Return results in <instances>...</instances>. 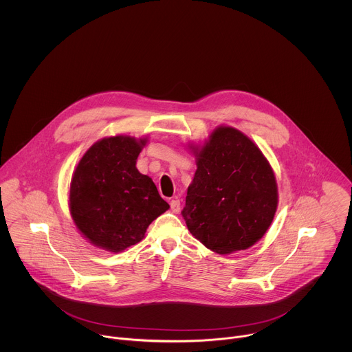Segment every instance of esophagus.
<instances>
[{
  "mask_svg": "<svg viewBox=\"0 0 352 352\" xmlns=\"http://www.w3.org/2000/svg\"><path fill=\"white\" fill-rule=\"evenodd\" d=\"M170 210H172V212H175V214H177V212L180 211V201H179V199L170 201Z\"/></svg>",
  "mask_w": 352,
  "mask_h": 352,
  "instance_id": "34e87169",
  "label": "esophagus"
}]
</instances>
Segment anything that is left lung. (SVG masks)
I'll list each match as a JSON object with an SVG mask.
<instances>
[{
	"instance_id": "1",
	"label": "left lung",
	"mask_w": 352,
	"mask_h": 352,
	"mask_svg": "<svg viewBox=\"0 0 352 352\" xmlns=\"http://www.w3.org/2000/svg\"><path fill=\"white\" fill-rule=\"evenodd\" d=\"M197 172L182 211L191 234L219 254L248 250L272 223L278 207L274 170L241 131L217 127L191 146Z\"/></svg>"
}]
</instances>
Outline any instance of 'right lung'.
I'll return each instance as SVG.
<instances>
[{
    "instance_id": "1",
    "label": "right lung",
    "mask_w": 352,
    "mask_h": 352,
    "mask_svg": "<svg viewBox=\"0 0 352 352\" xmlns=\"http://www.w3.org/2000/svg\"><path fill=\"white\" fill-rule=\"evenodd\" d=\"M148 138H102L80 160L70 183L69 208L80 233L105 251L140 243L151 222L169 208L135 164Z\"/></svg>"
}]
</instances>
